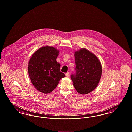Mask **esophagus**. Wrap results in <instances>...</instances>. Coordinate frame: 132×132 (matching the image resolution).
Returning <instances> with one entry per match:
<instances>
[{"mask_svg":"<svg viewBox=\"0 0 132 132\" xmlns=\"http://www.w3.org/2000/svg\"><path fill=\"white\" fill-rule=\"evenodd\" d=\"M65 75H66V76L67 77H68L69 76V72H67V73H65Z\"/></svg>","mask_w":132,"mask_h":132,"instance_id":"obj_1","label":"esophagus"}]
</instances>
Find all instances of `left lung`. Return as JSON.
Masks as SVG:
<instances>
[{
  "instance_id": "1",
  "label": "left lung",
  "mask_w": 132,
  "mask_h": 132,
  "mask_svg": "<svg viewBox=\"0 0 132 132\" xmlns=\"http://www.w3.org/2000/svg\"><path fill=\"white\" fill-rule=\"evenodd\" d=\"M75 73L71 75L75 89L86 94L97 87L102 74V66L97 57L85 48L74 53Z\"/></svg>"
}]
</instances>
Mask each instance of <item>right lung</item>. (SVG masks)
Returning a JSON list of instances; mask_svg holds the SVG:
<instances>
[{
	"label": "right lung",
	"instance_id": "right-lung-1",
	"mask_svg": "<svg viewBox=\"0 0 132 132\" xmlns=\"http://www.w3.org/2000/svg\"><path fill=\"white\" fill-rule=\"evenodd\" d=\"M58 50L45 46L37 50L28 63V72L35 88L44 93H49L57 87L61 79L65 77L60 71V64L56 61Z\"/></svg>",
	"mask_w": 132,
	"mask_h": 132
}]
</instances>
